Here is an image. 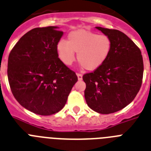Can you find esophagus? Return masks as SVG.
Here are the masks:
<instances>
[{"mask_svg": "<svg viewBox=\"0 0 151 151\" xmlns=\"http://www.w3.org/2000/svg\"><path fill=\"white\" fill-rule=\"evenodd\" d=\"M77 77H78V80H82V75L81 73H77Z\"/></svg>", "mask_w": 151, "mask_h": 151, "instance_id": "esophagus-1", "label": "esophagus"}]
</instances>
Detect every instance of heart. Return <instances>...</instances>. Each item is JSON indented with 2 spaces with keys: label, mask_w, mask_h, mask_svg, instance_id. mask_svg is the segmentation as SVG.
<instances>
[{
  "label": "heart",
  "mask_w": 151,
  "mask_h": 151,
  "mask_svg": "<svg viewBox=\"0 0 151 151\" xmlns=\"http://www.w3.org/2000/svg\"><path fill=\"white\" fill-rule=\"evenodd\" d=\"M112 48V41L106 34H98L86 29H78L69 33L67 41L61 40L56 45V51L65 65H70L76 60L85 69L94 71L103 65Z\"/></svg>",
  "instance_id": "obj_1"
}]
</instances>
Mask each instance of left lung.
<instances>
[{
	"mask_svg": "<svg viewBox=\"0 0 151 151\" xmlns=\"http://www.w3.org/2000/svg\"><path fill=\"white\" fill-rule=\"evenodd\" d=\"M112 41L110 56L103 65L85 74V99L90 109L111 114L129 105L142 84L144 63L140 49L118 29L96 27Z\"/></svg>",
	"mask_w": 151,
	"mask_h": 151,
	"instance_id": "1",
	"label": "left lung"
}]
</instances>
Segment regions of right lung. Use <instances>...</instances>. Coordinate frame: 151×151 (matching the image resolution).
<instances>
[{
  "mask_svg": "<svg viewBox=\"0 0 151 151\" xmlns=\"http://www.w3.org/2000/svg\"><path fill=\"white\" fill-rule=\"evenodd\" d=\"M63 35L56 27L34 28L9 54L7 77L13 95L20 105L40 115L60 111L78 81L58 56L56 45Z\"/></svg>",
  "mask_w": 151,
  "mask_h": 151,
  "instance_id": "right-lung-1",
  "label": "right lung"
}]
</instances>
